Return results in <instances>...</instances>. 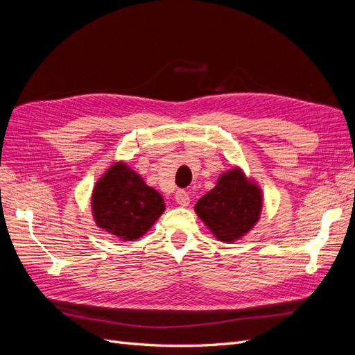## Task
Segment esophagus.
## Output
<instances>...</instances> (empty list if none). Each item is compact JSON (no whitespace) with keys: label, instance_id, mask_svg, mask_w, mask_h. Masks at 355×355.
<instances>
[{"label":"esophagus","instance_id":"esophagus-1","mask_svg":"<svg viewBox=\"0 0 355 355\" xmlns=\"http://www.w3.org/2000/svg\"><path fill=\"white\" fill-rule=\"evenodd\" d=\"M175 200H176V202L179 204V206H182V207H187L188 204H189V201H191V198H189V196H188V192L184 191V189L176 191Z\"/></svg>","mask_w":355,"mask_h":355}]
</instances>
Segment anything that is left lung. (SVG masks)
<instances>
[{
	"label": "left lung",
	"mask_w": 355,
	"mask_h": 355,
	"mask_svg": "<svg viewBox=\"0 0 355 355\" xmlns=\"http://www.w3.org/2000/svg\"><path fill=\"white\" fill-rule=\"evenodd\" d=\"M262 204L259 185L234 167L222 173L216 187L197 201L196 213L219 241L234 243L259 220Z\"/></svg>",
	"instance_id": "8db88e82"
}]
</instances>
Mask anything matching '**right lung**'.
Masks as SVG:
<instances>
[{
    "label": "right lung",
    "instance_id": "right-lung-1",
    "mask_svg": "<svg viewBox=\"0 0 355 355\" xmlns=\"http://www.w3.org/2000/svg\"><path fill=\"white\" fill-rule=\"evenodd\" d=\"M96 225L121 239H141L166 210L158 191L124 163H115L96 182L92 196Z\"/></svg>",
    "mask_w": 355,
    "mask_h": 355
}]
</instances>
